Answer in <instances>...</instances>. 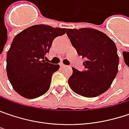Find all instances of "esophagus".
<instances>
[{
	"mask_svg": "<svg viewBox=\"0 0 129 129\" xmlns=\"http://www.w3.org/2000/svg\"><path fill=\"white\" fill-rule=\"evenodd\" d=\"M60 66L62 67V68H66V67H68V66H66V65H64L63 63H60Z\"/></svg>",
	"mask_w": 129,
	"mask_h": 129,
	"instance_id": "34e87169",
	"label": "esophagus"
}]
</instances>
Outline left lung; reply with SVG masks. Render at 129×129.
<instances>
[{
    "label": "left lung",
    "mask_w": 129,
    "mask_h": 129,
    "mask_svg": "<svg viewBox=\"0 0 129 129\" xmlns=\"http://www.w3.org/2000/svg\"><path fill=\"white\" fill-rule=\"evenodd\" d=\"M67 36L79 55L86 57L85 71L72 68L69 85L77 94L92 98L106 92L118 71L117 47L109 36L93 28L67 29Z\"/></svg>",
    "instance_id": "1"
}]
</instances>
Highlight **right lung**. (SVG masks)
I'll return each instance as SVG.
<instances>
[{
	"label": "right lung",
	"mask_w": 129,
	"mask_h": 129,
	"mask_svg": "<svg viewBox=\"0 0 129 129\" xmlns=\"http://www.w3.org/2000/svg\"><path fill=\"white\" fill-rule=\"evenodd\" d=\"M67 29L47 25L29 27L17 35L7 52L6 72L14 90L26 99H35L49 90L52 76L60 68L46 62L52 41Z\"/></svg>",
	"instance_id": "1"
}]
</instances>
